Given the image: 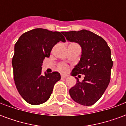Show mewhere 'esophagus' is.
<instances>
[{
    "label": "esophagus",
    "instance_id": "1",
    "mask_svg": "<svg viewBox=\"0 0 126 126\" xmlns=\"http://www.w3.org/2000/svg\"><path fill=\"white\" fill-rule=\"evenodd\" d=\"M67 76V75H66V74H61V78H65Z\"/></svg>",
    "mask_w": 126,
    "mask_h": 126
}]
</instances>
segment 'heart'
<instances>
[{
  "label": "heart",
  "mask_w": 126,
  "mask_h": 126,
  "mask_svg": "<svg viewBox=\"0 0 126 126\" xmlns=\"http://www.w3.org/2000/svg\"><path fill=\"white\" fill-rule=\"evenodd\" d=\"M57 69L60 71L62 72H65L68 70V66L66 64L63 63H59L57 65Z\"/></svg>",
  "instance_id": "obj_1"
}]
</instances>
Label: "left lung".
<instances>
[{"label": "left lung", "instance_id": "1", "mask_svg": "<svg viewBox=\"0 0 126 126\" xmlns=\"http://www.w3.org/2000/svg\"><path fill=\"white\" fill-rule=\"evenodd\" d=\"M63 34L67 40L77 42L82 47L80 61L71 75L85 76L82 82L76 77V84L70 88L69 94L80 105H93L103 96L111 79L113 64L111 49L103 38L88 30L63 32Z\"/></svg>", "mask_w": 126, "mask_h": 126}]
</instances>
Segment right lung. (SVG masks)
Here are the masks:
<instances>
[{"label": "right lung", "mask_w": 126, "mask_h": 126, "mask_svg": "<svg viewBox=\"0 0 126 126\" xmlns=\"http://www.w3.org/2000/svg\"><path fill=\"white\" fill-rule=\"evenodd\" d=\"M63 32L36 28L20 36L15 44L12 59L13 79L18 92L26 102L36 105L49 99L55 83L61 79L57 71L42 74V64L49 57L52 47L65 42Z\"/></svg>", "instance_id": "1"}]
</instances>
